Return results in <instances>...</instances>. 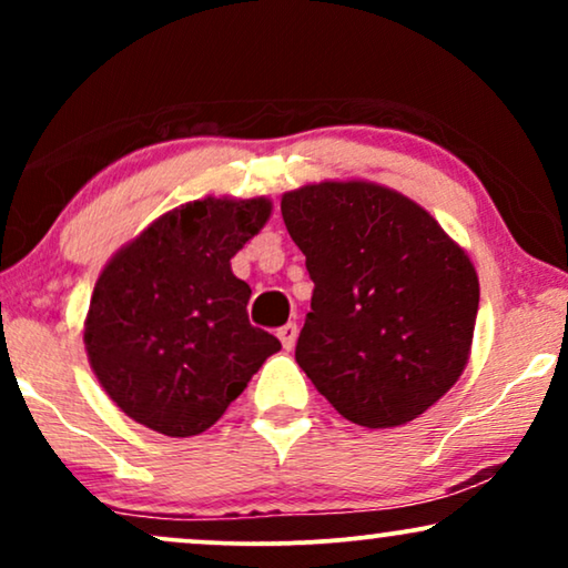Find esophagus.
<instances>
[{
    "instance_id": "1",
    "label": "esophagus",
    "mask_w": 568,
    "mask_h": 568,
    "mask_svg": "<svg viewBox=\"0 0 568 568\" xmlns=\"http://www.w3.org/2000/svg\"><path fill=\"white\" fill-rule=\"evenodd\" d=\"M297 336H300L297 323H286L284 328H278V341H282V346L286 348V352H292L294 344H297Z\"/></svg>"
}]
</instances>
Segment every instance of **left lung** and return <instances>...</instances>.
Returning <instances> with one entry per match:
<instances>
[{
  "label": "left lung",
  "instance_id": "obj_1",
  "mask_svg": "<svg viewBox=\"0 0 568 568\" xmlns=\"http://www.w3.org/2000/svg\"><path fill=\"white\" fill-rule=\"evenodd\" d=\"M315 282L297 364L348 422L390 429L432 408L470 359L478 274L439 222L372 181L282 196Z\"/></svg>",
  "mask_w": 568,
  "mask_h": 568
}]
</instances>
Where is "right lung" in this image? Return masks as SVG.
Here are the masks:
<instances>
[{
    "label": "right lung",
    "mask_w": 568,
    "mask_h": 568,
    "mask_svg": "<svg viewBox=\"0 0 568 568\" xmlns=\"http://www.w3.org/2000/svg\"><path fill=\"white\" fill-rule=\"evenodd\" d=\"M266 196H206L162 214L100 271L84 348L115 406L165 437H196L282 344L247 321L230 261L271 216Z\"/></svg>",
    "instance_id": "obj_1"
}]
</instances>
